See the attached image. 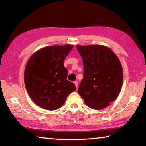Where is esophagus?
Listing matches in <instances>:
<instances>
[{
  "mask_svg": "<svg viewBox=\"0 0 146 146\" xmlns=\"http://www.w3.org/2000/svg\"><path fill=\"white\" fill-rule=\"evenodd\" d=\"M73 83H74V84H75L76 88H77L78 87V82L77 81H75Z\"/></svg>",
  "mask_w": 146,
  "mask_h": 146,
  "instance_id": "34e87169",
  "label": "esophagus"
}]
</instances>
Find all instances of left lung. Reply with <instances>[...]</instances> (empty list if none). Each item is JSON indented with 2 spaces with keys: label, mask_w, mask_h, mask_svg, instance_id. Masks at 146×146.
<instances>
[{
  "label": "left lung",
  "mask_w": 146,
  "mask_h": 146,
  "mask_svg": "<svg viewBox=\"0 0 146 146\" xmlns=\"http://www.w3.org/2000/svg\"><path fill=\"white\" fill-rule=\"evenodd\" d=\"M84 65V78L78 93L88 107L101 110L115 101L121 91L123 72L117 55L101 45H77Z\"/></svg>",
  "instance_id": "left-lung-1"
}]
</instances>
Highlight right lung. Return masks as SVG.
Instances as JSON below:
<instances>
[{"instance_id":"add662e5","label":"right lung","mask_w":146,"mask_h":146,"mask_svg":"<svg viewBox=\"0 0 146 146\" xmlns=\"http://www.w3.org/2000/svg\"><path fill=\"white\" fill-rule=\"evenodd\" d=\"M73 45H53L40 48L29 58L25 66L24 82L33 102L47 110L58 109L67 97L76 90L67 80L64 61Z\"/></svg>"}]
</instances>
